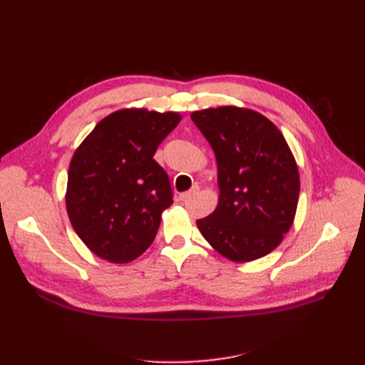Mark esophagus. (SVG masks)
<instances>
[{"instance_id":"34e87169","label":"esophagus","mask_w":365,"mask_h":365,"mask_svg":"<svg viewBox=\"0 0 365 365\" xmlns=\"http://www.w3.org/2000/svg\"><path fill=\"white\" fill-rule=\"evenodd\" d=\"M197 187H193V189H190L189 192H184V193H181L180 195V201H187V200H190V197L195 195V193H197Z\"/></svg>"}]
</instances>
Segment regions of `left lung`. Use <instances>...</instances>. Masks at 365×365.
<instances>
[{
	"label": "left lung",
	"instance_id": "obj_1",
	"mask_svg": "<svg viewBox=\"0 0 365 365\" xmlns=\"http://www.w3.org/2000/svg\"><path fill=\"white\" fill-rule=\"evenodd\" d=\"M190 118L217 163L219 202L197 228L219 254L251 262L279 247L289 231L300 195L292 152L272 121L252 109L220 106Z\"/></svg>",
	"mask_w": 365,
	"mask_h": 365
}]
</instances>
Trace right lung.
Here are the masks:
<instances>
[{"label": "right lung", "mask_w": 365, "mask_h": 365, "mask_svg": "<svg viewBox=\"0 0 365 365\" xmlns=\"http://www.w3.org/2000/svg\"><path fill=\"white\" fill-rule=\"evenodd\" d=\"M180 120L178 113L121 109L76 149L65 202L77 236L96 256L128 263L155 239L173 193L153 155Z\"/></svg>", "instance_id": "right-lung-1"}]
</instances>
